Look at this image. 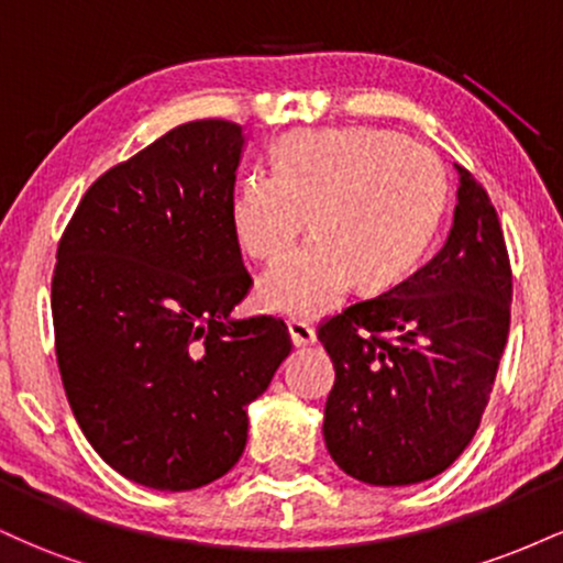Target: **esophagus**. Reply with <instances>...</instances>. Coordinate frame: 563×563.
I'll return each instance as SVG.
<instances>
[{
    "instance_id": "esophagus-1",
    "label": "esophagus",
    "mask_w": 563,
    "mask_h": 563,
    "mask_svg": "<svg viewBox=\"0 0 563 563\" xmlns=\"http://www.w3.org/2000/svg\"><path fill=\"white\" fill-rule=\"evenodd\" d=\"M288 333H290V341H294V346H312L314 341H318L314 328L303 320H288Z\"/></svg>"
}]
</instances>
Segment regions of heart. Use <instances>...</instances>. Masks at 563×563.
I'll return each mask as SVG.
<instances>
[{
    "label": "heart",
    "instance_id": "heart-1",
    "mask_svg": "<svg viewBox=\"0 0 563 563\" xmlns=\"http://www.w3.org/2000/svg\"><path fill=\"white\" fill-rule=\"evenodd\" d=\"M448 206L444 166L429 147L384 129H299L280 140L275 172L245 174L232 196L238 243L275 260L312 214L314 238L256 283L267 312L314 318L360 277L386 288L412 273Z\"/></svg>",
    "mask_w": 563,
    "mask_h": 563
}]
</instances>
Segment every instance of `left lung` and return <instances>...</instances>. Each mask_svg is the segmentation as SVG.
<instances>
[{"label": "left lung", "instance_id": "8db88e82", "mask_svg": "<svg viewBox=\"0 0 563 563\" xmlns=\"http://www.w3.org/2000/svg\"><path fill=\"white\" fill-rule=\"evenodd\" d=\"M439 254L320 328L335 384L322 437L344 474L376 487L434 479L482 423L510 322V264L495 206L457 166Z\"/></svg>", "mask_w": 563, "mask_h": 563}]
</instances>
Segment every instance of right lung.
Returning <instances> with one entry per match:
<instances>
[{"instance_id": "1", "label": "right lung", "mask_w": 563, "mask_h": 563, "mask_svg": "<svg viewBox=\"0 0 563 563\" xmlns=\"http://www.w3.org/2000/svg\"><path fill=\"white\" fill-rule=\"evenodd\" d=\"M243 126L190 121L89 187L57 245L55 349L84 437L142 487L185 493L235 466L249 405L290 354L249 294L230 206Z\"/></svg>"}]
</instances>
